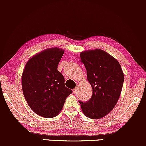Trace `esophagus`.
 I'll list each match as a JSON object with an SVG mask.
<instances>
[{"label": "esophagus", "instance_id": "34e87169", "mask_svg": "<svg viewBox=\"0 0 146 146\" xmlns=\"http://www.w3.org/2000/svg\"><path fill=\"white\" fill-rule=\"evenodd\" d=\"M78 86H77L76 87H75V88H74V89H73V93H75V94H77V93H78Z\"/></svg>", "mask_w": 146, "mask_h": 146}]
</instances>
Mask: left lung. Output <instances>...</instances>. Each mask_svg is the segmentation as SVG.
Wrapping results in <instances>:
<instances>
[{
  "label": "left lung",
  "instance_id": "left-lung-1",
  "mask_svg": "<svg viewBox=\"0 0 146 146\" xmlns=\"http://www.w3.org/2000/svg\"><path fill=\"white\" fill-rule=\"evenodd\" d=\"M80 58L93 95L88 101L79 103L85 116L101 119L113 109L119 98L124 80L121 65L113 56L98 48L82 52Z\"/></svg>",
  "mask_w": 146,
  "mask_h": 146
}]
</instances>
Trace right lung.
<instances>
[{
	"mask_svg": "<svg viewBox=\"0 0 146 146\" xmlns=\"http://www.w3.org/2000/svg\"><path fill=\"white\" fill-rule=\"evenodd\" d=\"M64 51L56 47L35 55L28 60L22 75L25 100L35 113L45 118L57 116L73 93L65 86L64 76L57 69Z\"/></svg>",
	"mask_w": 146,
	"mask_h": 146,
	"instance_id": "obj_1",
	"label": "right lung"
}]
</instances>
